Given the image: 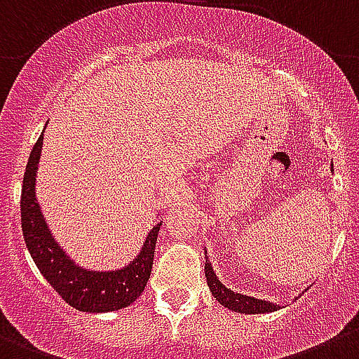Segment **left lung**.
I'll return each mask as SVG.
<instances>
[{
    "label": "left lung",
    "mask_w": 359,
    "mask_h": 359,
    "mask_svg": "<svg viewBox=\"0 0 359 359\" xmlns=\"http://www.w3.org/2000/svg\"><path fill=\"white\" fill-rule=\"evenodd\" d=\"M331 170H333V165H331ZM204 254H206L204 273H206L208 287H210L213 298H217V302L220 303L222 306H225V309H229V310H234V312H238V313H269V312H276V310L284 309V306L276 305V303H269V302H266V299H259V298H254V296H247V294H241V292H234V291H231L229 287H225L220 280H218L217 273L213 271V266H211L210 257H208L206 248H204ZM298 298H294V299H298Z\"/></svg>",
    "instance_id": "left-lung-1"
}]
</instances>
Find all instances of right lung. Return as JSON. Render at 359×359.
Here are the masks:
<instances>
[{"instance_id": "add662e5", "label": "right lung", "mask_w": 359, "mask_h": 359, "mask_svg": "<svg viewBox=\"0 0 359 359\" xmlns=\"http://www.w3.org/2000/svg\"><path fill=\"white\" fill-rule=\"evenodd\" d=\"M42 144L43 132L29 155L20 194L22 236L36 268L50 287H54V291L75 310L105 313L130 306L142 294L151 275L155 245L162 222L149 231L139 254L123 268L95 271L77 264L53 236L36 197V170Z\"/></svg>"}]
</instances>
